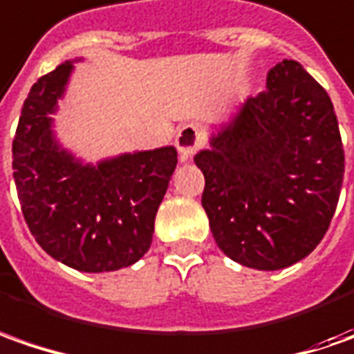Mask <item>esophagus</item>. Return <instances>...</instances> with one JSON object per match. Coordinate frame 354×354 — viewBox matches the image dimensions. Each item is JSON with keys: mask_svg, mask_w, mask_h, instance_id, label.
<instances>
[{"mask_svg": "<svg viewBox=\"0 0 354 354\" xmlns=\"http://www.w3.org/2000/svg\"><path fill=\"white\" fill-rule=\"evenodd\" d=\"M203 140H205V135H203V129L198 123L182 125L176 135V149L180 151V156L184 160L192 158L196 154V151L203 145Z\"/></svg>", "mask_w": 354, "mask_h": 354, "instance_id": "esophagus-1", "label": "esophagus"}]
</instances>
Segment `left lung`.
<instances>
[{
  "label": "left lung",
  "mask_w": 354,
  "mask_h": 354,
  "mask_svg": "<svg viewBox=\"0 0 354 354\" xmlns=\"http://www.w3.org/2000/svg\"><path fill=\"white\" fill-rule=\"evenodd\" d=\"M201 205L217 247L243 266L280 270L308 257L335 214L345 151L331 97L296 60L266 76L201 151Z\"/></svg>",
  "instance_id": "8db88e82"
}]
</instances>
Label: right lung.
<instances>
[{
  "label": "right lung",
  "instance_id": "add662e5",
  "mask_svg": "<svg viewBox=\"0 0 354 354\" xmlns=\"http://www.w3.org/2000/svg\"><path fill=\"white\" fill-rule=\"evenodd\" d=\"M70 62L32 84L13 139V178L25 223L53 259L84 272H109L151 249L154 217L176 168L174 147L84 166L50 131Z\"/></svg>",
  "mask_w": 354,
  "mask_h": 354
}]
</instances>
